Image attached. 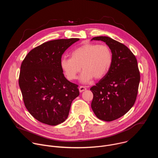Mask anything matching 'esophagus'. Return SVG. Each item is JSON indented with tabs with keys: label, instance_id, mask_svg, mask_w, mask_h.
<instances>
[{
	"label": "esophagus",
	"instance_id": "34e87169",
	"mask_svg": "<svg viewBox=\"0 0 158 158\" xmlns=\"http://www.w3.org/2000/svg\"><path fill=\"white\" fill-rule=\"evenodd\" d=\"M86 89H87L86 87L82 86V85H81V86L79 87V92H80V93H82V92H83L84 91H85Z\"/></svg>",
	"mask_w": 158,
	"mask_h": 158
}]
</instances>
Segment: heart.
<instances>
[{"label":"heart","instance_id":"obj_1","mask_svg":"<svg viewBox=\"0 0 158 158\" xmlns=\"http://www.w3.org/2000/svg\"><path fill=\"white\" fill-rule=\"evenodd\" d=\"M113 56L110 48L106 44L86 43L71 52V58L62 57L60 67L67 79L73 81L83 70L80 81L87 84L93 77H104L110 69Z\"/></svg>","mask_w":158,"mask_h":158}]
</instances>
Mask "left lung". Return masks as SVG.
<instances>
[{"instance_id":"1","label":"left lung","mask_w":158,"mask_h":158,"mask_svg":"<svg viewBox=\"0 0 158 158\" xmlns=\"http://www.w3.org/2000/svg\"><path fill=\"white\" fill-rule=\"evenodd\" d=\"M104 42L110 48L113 60L107 74L90 90L91 107L98 118L116 120L131 109L136 101L140 81L137 59L123 44L106 36L91 39Z\"/></svg>"}]
</instances>
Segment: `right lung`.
Listing matches in <instances>:
<instances>
[{
  "label": "right lung",
  "instance_id": "1",
  "mask_svg": "<svg viewBox=\"0 0 158 158\" xmlns=\"http://www.w3.org/2000/svg\"><path fill=\"white\" fill-rule=\"evenodd\" d=\"M79 39H57L31 50L22 61L19 84L26 107L37 121L56 126L68 117L78 85L64 77L62 55Z\"/></svg>",
  "mask_w": 158,
  "mask_h": 158
}]
</instances>
